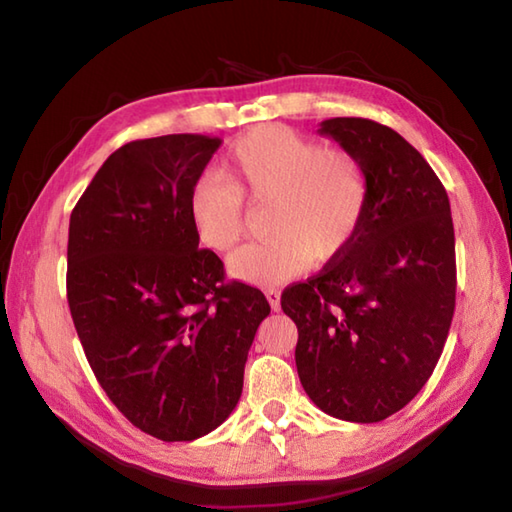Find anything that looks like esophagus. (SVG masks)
Segmentation results:
<instances>
[{"mask_svg": "<svg viewBox=\"0 0 512 512\" xmlns=\"http://www.w3.org/2000/svg\"><path fill=\"white\" fill-rule=\"evenodd\" d=\"M266 300H268V305H271L273 311L280 309V291H277V289H268L266 291Z\"/></svg>", "mask_w": 512, "mask_h": 512, "instance_id": "34e87169", "label": "esophagus"}]
</instances>
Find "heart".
<instances>
[{
  "instance_id": "b5f03b06",
  "label": "heart",
  "mask_w": 512,
  "mask_h": 512,
  "mask_svg": "<svg viewBox=\"0 0 512 512\" xmlns=\"http://www.w3.org/2000/svg\"><path fill=\"white\" fill-rule=\"evenodd\" d=\"M221 176H205L187 196L196 239L230 250L244 232V198L273 203V237L235 250L230 273L241 282L273 287L307 271L309 264L343 255L368 212L370 183L357 155L325 149L287 126H262L232 144Z\"/></svg>"
}]
</instances>
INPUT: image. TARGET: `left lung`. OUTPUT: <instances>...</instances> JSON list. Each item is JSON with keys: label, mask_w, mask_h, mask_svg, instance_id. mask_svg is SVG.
<instances>
[{"label": "left lung", "mask_w": 512, "mask_h": 512, "mask_svg": "<svg viewBox=\"0 0 512 512\" xmlns=\"http://www.w3.org/2000/svg\"><path fill=\"white\" fill-rule=\"evenodd\" d=\"M368 173L357 239L323 271L282 293L298 327L300 384L320 411L379 422L404 409L443 354L456 307L449 198L429 162L372 119L320 124Z\"/></svg>", "instance_id": "8db88e82"}]
</instances>
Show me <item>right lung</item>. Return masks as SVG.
I'll list each match as a JSON object with an SVG mask.
<instances>
[{"mask_svg":"<svg viewBox=\"0 0 512 512\" xmlns=\"http://www.w3.org/2000/svg\"><path fill=\"white\" fill-rule=\"evenodd\" d=\"M219 137L135 140L103 162L69 216L67 302L85 357L137 429L180 443L235 409L264 293L198 248L187 196Z\"/></svg>","mask_w":512,"mask_h":512,"instance_id":"obj_1","label":"right lung"}]
</instances>
